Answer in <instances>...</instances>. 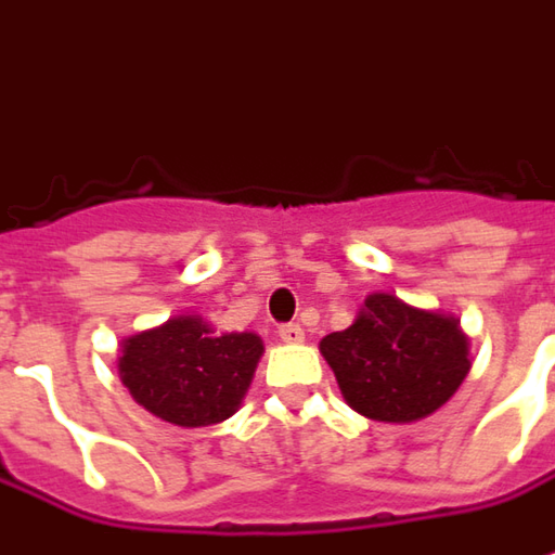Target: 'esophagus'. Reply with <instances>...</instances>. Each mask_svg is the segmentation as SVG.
<instances>
[{
    "instance_id": "34e87169",
    "label": "esophagus",
    "mask_w": 555,
    "mask_h": 555,
    "mask_svg": "<svg viewBox=\"0 0 555 555\" xmlns=\"http://www.w3.org/2000/svg\"><path fill=\"white\" fill-rule=\"evenodd\" d=\"M279 337H282L285 344H300V340H304V328H300V325H282V328H279Z\"/></svg>"
}]
</instances>
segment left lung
Masks as SVG:
<instances>
[{"label": "left lung", "instance_id": "obj_1", "mask_svg": "<svg viewBox=\"0 0 555 555\" xmlns=\"http://www.w3.org/2000/svg\"><path fill=\"white\" fill-rule=\"evenodd\" d=\"M319 350L347 405L384 424L430 417L469 372L461 319L411 307L390 292L365 297L353 325L322 337Z\"/></svg>", "mask_w": 555, "mask_h": 555}]
</instances>
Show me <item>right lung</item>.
Wrapping results in <instances>:
<instances>
[{
    "instance_id": "1",
    "label": "right lung",
    "mask_w": 555,
    "mask_h": 555,
    "mask_svg": "<svg viewBox=\"0 0 555 555\" xmlns=\"http://www.w3.org/2000/svg\"><path fill=\"white\" fill-rule=\"evenodd\" d=\"M263 356L255 332H218L202 315L125 337L119 377L138 405L175 427H211L240 411Z\"/></svg>"
}]
</instances>
